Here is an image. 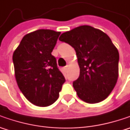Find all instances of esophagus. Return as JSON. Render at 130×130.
Instances as JSON below:
<instances>
[{
  "mask_svg": "<svg viewBox=\"0 0 130 130\" xmlns=\"http://www.w3.org/2000/svg\"><path fill=\"white\" fill-rule=\"evenodd\" d=\"M68 69V66H66L65 67H63V70H64V72H67Z\"/></svg>",
  "mask_w": 130,
  "mask_h": 130,
  "instance_id": "esophagus-1",
  "label": "esophagus"
}]
</instances>
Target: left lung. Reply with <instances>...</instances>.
<instances>
[{"instance_id": "8db88e82", "label": "left lung", "mask_w": 130, "mask_h": 130, "mask_svg": "<svg viewBox=\"0 0 130 130\" xmlns=\"http://www.w3.org/2000/svg\"><path fill=\"white\" fill-rule=\"evenodd\" d=\"M59 40L76 51L80 72L73 87L78 97L88 103L106 99L119 75V55L110 38L100 29L83 25L61 34Z\"/></svg>"}]
</instances>
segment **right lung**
Returning a JSON list of instances; mask_svg holds the SVG:
<instances>
[{"mask_svg":"<svg viewBox=\"0 0 130 130\" xmlns=\"http://www.w3.org/2000/svg\"><path fill=\"white\" fill-rule=\"evenodd\" d=\"M60 34L51 29L29 33L13 54L18 86L28 101L38 106L55 102L66 81L51 54Z\"/></svg>","mask_w":130,"mask_h":130,"instance_id":"1","label":"right lung"}]
</instances>
